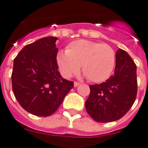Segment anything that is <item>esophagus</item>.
I'll return each instance as SVG.
<instances>
[{
  "label": "esophagus",
  "mask_w": 148,
  "mask_h": 148,
  "mask_svg": "<svg viewBox=\"0 0 148 148\" xmlns=\"http://www.w3.org/2000/svg\"><path fill=\"white\" fill-rule=\"evenodd\" d=\"M80 85V83H78V82H74V87H77V86H79Z\"/></svg>",
  "instance_id": "1"
}]
</instances>
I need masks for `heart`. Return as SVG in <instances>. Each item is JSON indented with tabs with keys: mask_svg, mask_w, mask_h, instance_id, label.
Segmentation results:
<instances>
[{
	"mask_svg": "<svg viewBox=\"0 0 148 148\" xmlns=\"http://www.w3.org/2000/svg\"><path fill=\"white\" fill-rule=\"evenodd\" d=\"M56 60L64 77L77 74L81 65L82 71L89 81L99 83L111 74L116 56L112 47L108 44L78 40L71 42L66 51H59Z\"/></svg>",
	"mask_w": 148,
	"mask_h": 148,
	"instance_id": "heart-1",
	"label": "heart"
}]
</instances>
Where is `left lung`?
<instances>
[{
    "label": "left lung",
    "instance_id": "8db88e82",
    "mask_svg": "<svg viewBox=\"0 0 148 148\" xmlns=\"http://www.w3.org/2000/svg\"><path fill=\"white\" fill-rule=\"evenodd\" d=\"M136 64L126 51L116 53L114 74L100 84L89 85L85 107L92 118L99 123L120 120L132 108L137 95Z\"/></svg>",
    "mask_w": 148,
    "mask_h": 148
}]
</instances>
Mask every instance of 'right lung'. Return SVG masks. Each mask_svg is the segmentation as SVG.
<instances>
[{
	"label": "right lung",
	"mask_w": 148,
	"mask_h": 148,
	"mask_svg": "<svg viewBox=\"0 0 148 148\" xmlns=\"http://www.w3.org/2000/svg\"><path fill=\"white\" fill-rule=\"evenodd\" d=\"M56 40L47 37L28 44L13 62V94L26 111L36 116L56 112L74 87V82L62 78L58 71Z\"/></svg>",
	"instance_id": "right-lung-1"
}]
</instances>
